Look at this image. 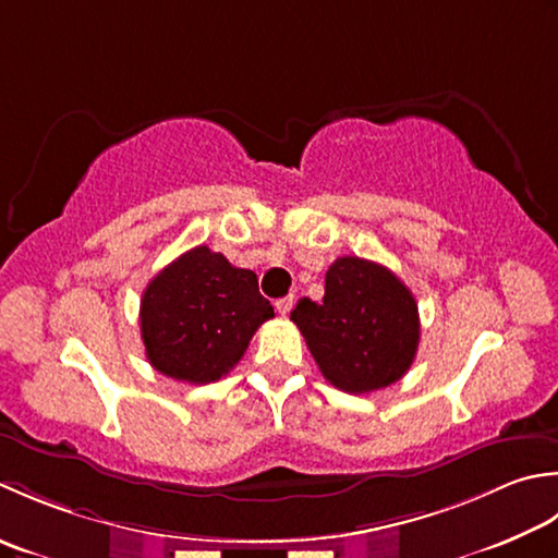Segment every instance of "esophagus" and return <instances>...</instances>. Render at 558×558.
<instances>
[{
	"instance_id": "obj_1",
	"label": "esophagus",
	"mask_w": 558,
	"mask_h": 558,
	"mask_svg": "<svg viewBox=\"0 0 558 558\" xmlns=\"http://www.w3.org/2000/svg\"><path fill=\"white\" fill-rule=\"evenodd\" d=\"M293 295H283V299H279L277 301V311H279V315H289L291 313V308H293Z\"/></svg>"
}]
</instances>
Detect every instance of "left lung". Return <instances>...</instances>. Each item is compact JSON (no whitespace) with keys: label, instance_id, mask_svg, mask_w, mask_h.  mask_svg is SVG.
<instances>
[{"label":"left lung","instance_id":"1","mask_svg":"<svg viewBox=\"0 0 558 558\" xmlns=\"http://www.w3.org/2000/svg\"><path fill=\"white\" fill-rule=\"evenodd\" d=\"M291 320L325 378L351 395L400 380L422 332L412 291L388 267L349 255L327 269L323 301L301 299Z\"/></svg>","mask_w":558,"mask_h":558}]
</instances>
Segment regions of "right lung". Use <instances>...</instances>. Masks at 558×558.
I'll use <instances>...</instances> for the list:
<instances>
[{"mask_svg":"<svg viewBox=\"0 0 558 558\" xmlns=\"http://www.w3.org/2000/svg\"><path fill=\"white\" fill-rule=\"evenodd\" d=\"M275 317L257 275L197 245L149 281L140 308L151 366L173 380L214 383L243 359L257 327Z\"/></svg>","mask_w":558,"mask_h":558,"instance_id":"obj_1","label":"right lung"}]
</instances>
